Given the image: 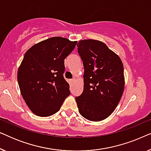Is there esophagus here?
Returning <instances> with one entry per match:
<instances>
[{
    "label": "esophagus",
    "mask_w": 151,
    "mask_h": 151,
    "mask_svg": "<svg viewBox=\"0 0 151 151\" xmlns=\"http://www.w3.org/2000/svg\"><path fill=\"white\" fill-rule=\"evenodd\" d=\"M75 81H76V79H74V78H73V79H71V81H70V82H71V83L72 84H73L74 83H75Z\"/></svg>",
    "instance_id": "34e87169"
}]
</instances>
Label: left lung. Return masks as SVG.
Segmentation results:
<instances>
[{"label": "left lung", "instance_id": "8db88e82", "mask_svg": "<svg viewBox=\"0 0 151 151\" xmlns=\"http://www.w3.org/2000/svg\"><path fill=\"white\" fill-rule=\"evenodd\" d=\"M77 47L84 69L83 92L76 97L78 111L88 120H103L114 111L122 96V63L101 41L80 40Z\"/></svg>", "mask_w": 151, "mask_h": 151}]
</instances>
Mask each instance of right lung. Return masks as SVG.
Here are the masks:
<instances>
[{
    "mask_svg": "<svg viewBox=\"0 0 151 151\" xmlns=\"http://www.w3.org/2000/svg\"><path fill=\"white\" fill-rule=\"evenodd\" d=\"M76 44L53 37L34 45L24 54L18 71V85L27 105L38 116L58 112L71 93L63 76L65 59Z\"/></svg>",
    "mask_w": 151,
    "mask_h": 151,
    "instance_id": "obj_1",
    "label": "right lung"
}]
</instances>
